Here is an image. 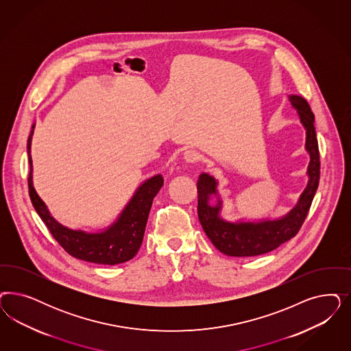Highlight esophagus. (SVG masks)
<instances>
[{"instance_id":"1","label":"esophagus","mask_w":351,"mask_h":351,"mask_svg":"<svg viewBox=\"0 0 351 351\" xmlns=\"http://www.w3.org/2000/svg\"><path fill=\"white\" fill-rule=\"evenodd\" d=\"M183 158L187 162H190V164H196V162H199L202 160V156H200V154L196 149H187L183 154Z\"/></svg>"}]
</instances>
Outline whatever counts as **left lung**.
Wrapping results in <instances>:
<instances>
[{"label":"left lung","instance_id":"obj_1","mask_svg":"<svg viewBox=\"0 0 351 351\" xmlns=\"http://www.w3.org/2000/svg\"><path fill=\"white\" fill-rule=\"evenodd\" d=\"M289 102L297 110L300 121L306 130V151L310 155L307 167L308 182L298 203L293 209L279 219H265L260 222H230L221 218L222 200L218 196L215 181L212 176L203 173L197 181V215L206 237L215 248L231 257L260 256L278 248L300 231L313 199L317 193L320 178V160L317 133L314 126V113L308 103L300 95H289ZM215 194L219 203L208 204L210 196Z\"/></svg>","mask_w":351,"mask_h":351}]
</instances>
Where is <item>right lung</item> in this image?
<instances>
[{"label":"right lung","mask_w":351,"mask_h":351,"mask_svg":"<svg viewBox=\"0 0 351 351\" xmlns=\"http://www.w3.org/2000/svg\"><path fill=\"white\" fill-rule=\"evenodd\" d=\"M34 126L27 143L29 160L28 190L29 197L36 212L41 217L46 227L59 245L75 258L93 262L98 265H117L132 260L141 248L146 230L149 209L154 197L164 184L161 174L154 176L143 182L124 210L111 226L101 232H86L82 230H72L59 223L50 215L45 203L37 195L32 181V158H31V141L34 136Z\"/></svg>","instance_id":"right-lung-1"}]
</instances>
